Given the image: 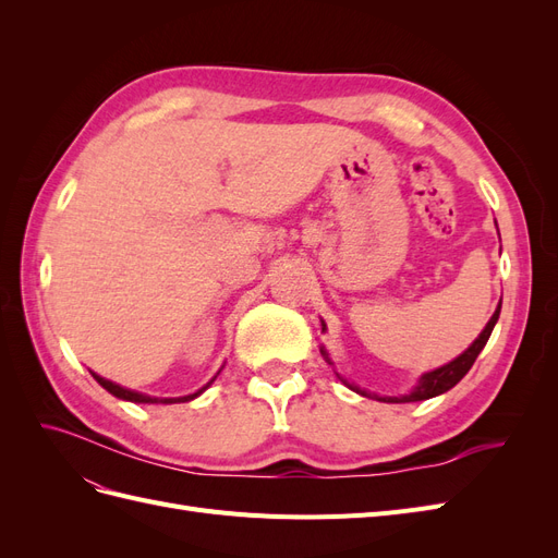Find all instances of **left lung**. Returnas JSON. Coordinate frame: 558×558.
Wrapping results in <instances>:
<instances>
[{
	"instance_id": "8db88e82",
	"label": "left lung",
	"mask_w": 558,
	"mask_h": 558,
	"mask_svg": "<svg viewBox=\"0 0 558 558\" xmlns=\"http://www.w3.org/2000/svg\"><path fill=\"white\" fill-rule=\"evenodd\" d=\"M498 316H500V302H498V310L494 312L492 318H488V324H486V328L480 332L477 340L472 342V344L461 353L459 359H453L451 363L433 369V373H426L424 377L418 379V384L412 388V391H410L408 396H400V398H379V396H375V398L381 400V402H418V400H428V398H435V396H440V393L449 391V388H453L456 384H459V381L468 375V369L472 367V363L477 361L480 351L486 347L488 337H492V330H494V326H496ZM320 326H324V330H326V324H320ZM320 353H324V359L332 365V361L328 359L326 349H320ZM337 377H340V375H337ZM340 379H342V377H340ZM342 381H344V379H342ZM344 384H347L349 388H353V391H356V393L369 398V393H367V391H361L359 386H351L349 381H344Z\"/></svg>"
}]
</instances>
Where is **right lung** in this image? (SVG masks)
<instances>
[{"label": "right lung", "instance_id": "add662e5", "mask_svg": "<svg viewBox=\"0 0 558 558\" xmlns=\"http://www.w3.org/2000/svg\"><path fill=\"white\" fill-rule=\"evenodd\" d=\"M93 377H95V381L102 386V388H107V391L111 393V396H116V398H121V400H130V402H162V404H172V402H189V400H193V398H197L202 391H205V388H209V384L216 379H211L207 386H202L197 393H191V396H183V398H154V396H144V393H137V391H130V388H125V386H121V384H113V381H109V379H105V377H99V375H95V373H90Z\"/></svg>", "mask_w": 558, "mask_h": 558}]
</instances>
